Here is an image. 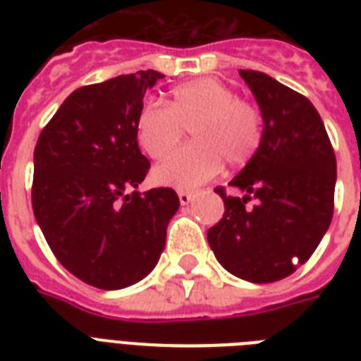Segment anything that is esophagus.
Here are the masks:
<instances>
[{
	"label": "esophagus",
	"instance_id": "obj_1",
	"mask_svg": "<svg viewBox=\"0 0 361 361\" xmlns=\"http://www.w3.org/2000/svg\"><path fill=\"white\" fill-rule=\"evenodd\" d=\"M178 197H180L181 206H187V204L191 202L192 198H195V195H192V192H187V191H180L178 192Z\"/></svg>",
	"mask_w": 361,
	"mask_h": 361
}]
</instances>
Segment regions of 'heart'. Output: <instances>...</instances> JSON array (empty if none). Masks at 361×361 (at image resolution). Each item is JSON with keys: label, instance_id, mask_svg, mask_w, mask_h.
<instances>
[{"label": "heart", "instance_id": "1", "mask_svg": "<svg viewBox=\"0 0 361 361\" xmlns=\"http://www.w3.org/2000/svg\"><path fill=\"white\" fill-rule=\"evenodd\" d=\"M185 126L195 142L153 169L159 185L195 189L212 180L223 161L234 169L247 164L262 144L260 110L212 76L176 86L170 106L153 99L142 103L135 123L142 149L153 159L168 155Z\"/></svg>", "mask_w": 361, "mask_h": 361}]
</instances>
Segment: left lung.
Segmentation results:
<instances>
[{
  "mask_svg": "<svg viewBox=\"0 0 361 361\" xmlns=\"http://www.w3.org/2000/svg\"><path fill=\"white\" fill-rule=\"evenodd\" d=\"M262 112V144L228 183L223 219L208 231L221 266L240 279L274 283L305 264L334 215L337 164L319 112L307 97L260 71H240ZM251 196L257 206L245 209Z\"/></svg>",
  "mask_w": 361,
  "mask_h": 361,
  "instance_id": "left-lung-1",
  "label": "left lung"
}]
</instances>
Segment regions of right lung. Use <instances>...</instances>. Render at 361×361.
<instances>
[{"label":"right lung","mask_w":361,"mask_h":361,"mask_svg":"<svg viewBox=\"0 0 361 361\" xmlns=\"http://www.w3.org/2000/svg\"><path fill=\"white\" fill-rule=\"evenodd\" d=\"M164 75L138 71L78 87L42 129L33 153V214L63 268L120 290L146 277L180 208L174 189L136 191L149 161L136 140L144 93Z\"/></svg>","instance_id":"right-lung-1"}]
</instances>
